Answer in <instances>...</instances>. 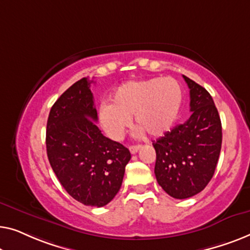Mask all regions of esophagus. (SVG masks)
I'll return each instance as SVG.
<instances>
[{"mask_svg":"<svg viewBox=\"0 0 250 250\" xmlns=\"http://www.w3.org/2000/svg\"><path fill=\"white\" fill-rule=\"evenodd\" d=\"M140 148H142V145H133L129 147V150L131 154H136Z\"/></svg>","mask_w":250,"mask_h":250,"instance_id":"1","label":"esophagus"}]
</instances>
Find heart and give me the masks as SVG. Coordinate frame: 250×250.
<instances>
[{"mask_svg": "<svg viewBox=\"0 0 250 250\" xmlns=\"http://www.w3.org/2000/svg\"><path fill=\"white\" fill-rule=\"evenodd\" d=\"M110 102L102 104L98 112L100 124L110 138H124L132 117L139 133L160 137L170 131L177 121L182 89L170 77L128 82L111 94Z\"/></svg>", "mask_w": 250, "mask_h": 250, "instance_id": "heart-1", "label": "heart"}]
</instances>
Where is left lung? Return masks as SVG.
I'll list each match as a JSON object with an SVG mask.
<instances>
[{"label":"left lung","mask_w":250,"mask_h":250,"mask_svg":"<svg viewBox=\"0 0 250 250\" xmlns=\"http://www.w3.org/2000/svg\"><path fill=\"white\" fill-rule=\"evenodd\" d=\"M190 89V118L153 142L155 177L167 195L189 198L208 185L219 161L222 125L208 91L184 76Z\"/></svg>","instance_id":"left-lung-1"}]
</instances>
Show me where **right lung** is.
Returning a JSON list of instances; mask_svg holds the SVG:
<instances>
[{"instance_id": "right-lung-1", "label": "right lung", "mask_w": 250, "mask_h": 250, "mask_svg": "<svg viewBox=\"0 0 250 250\" xmlns=\"http://www.w3.org/2000/svg\"><path fill=\"white\" fill-rule=\"evenodd\" d=\"M91 83L87 78L78 80L52 106L46 150L66 192L83 205L102 207L120 190L131 154L122 144L105 137L95 124L97 111Z\"/></svg>"}]
</instances>
